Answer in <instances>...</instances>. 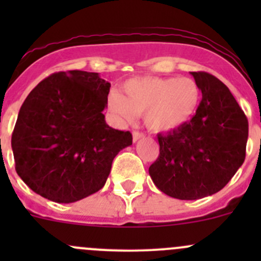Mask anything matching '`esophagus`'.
Segmentation results:
<instances>
[{
    "label": "esophagus",
    "instance_id": "obj_1",
    "mask_svg": "<svg viewBox=\"0 0 261 261\" xmlns=\"http://www.w3.org/2000/svg\"><path fill=\"white\" fill-rule=\"evenodd\" d=\"M144 134L143 133H140V131H134L133 133V140H134V143H136V141L139 140V139H141V138H144Z\"/></svg>",
    "mask_w": 261,
    "mask_h": 261
}]
</instances>
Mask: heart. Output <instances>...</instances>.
<instances>
[{
  "label": "heart",
  "mask_w": 261,
  "mask_h": 261,
  "mask_svg": "<svg viewBox=\"0 0 261 261\" xmlns=\"http://www.w3.org/2000/svg\"><path fill=\"white\" fill-rule=\"evenodd\" d=\"M122 92L107 97L110 112L122 122L144 115L147 128L156 133L174 130L188 122L201 101V89L188 77H140L126 81Z\"/></svg>",
  "instance_id": "b5f03b06"
}]
</instances>
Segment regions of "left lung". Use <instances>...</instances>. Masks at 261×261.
I'll return each instance as SVG.
<instances>
[{
    "instance_id": "obj_1",
    "label": "left lung",
    "mask_w": 261,
    "mask_h": 261,
    "mask_svg": "<svg viewBox=\"0 0 261 261\" xmlns=\"http://www.w3.org/2000/svg\"><path fill=\"white\" fill-rule=\"evenodd\" d=\"M202 91L196 115L180 127L159 134L160 154L150 165L155 186L178 199L217 193L243 165L249 122L230 89L215 75L191 72Z\"/></svg>"
}]
</instances>
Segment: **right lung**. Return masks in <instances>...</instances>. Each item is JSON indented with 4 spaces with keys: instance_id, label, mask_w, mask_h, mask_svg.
<instances>
[{
    "instance_id": "add662e5",
    "label": "right lung",
    "mask_w": 261,
    "mask_h": 261,
    "mask_svg": "<svg viewBox=\"0 0 261 261\" xmlns=\"http://www.w3.org/2000/svg\"><path fill=\"white\" fill-rule=\"evenodd\" d=\"M111 84L98 73H53L29 93L11 146L15 169L35 193L72 203L98 192L130 131L110 127L102 114Z\"/></svg>"
}]
</instances>
